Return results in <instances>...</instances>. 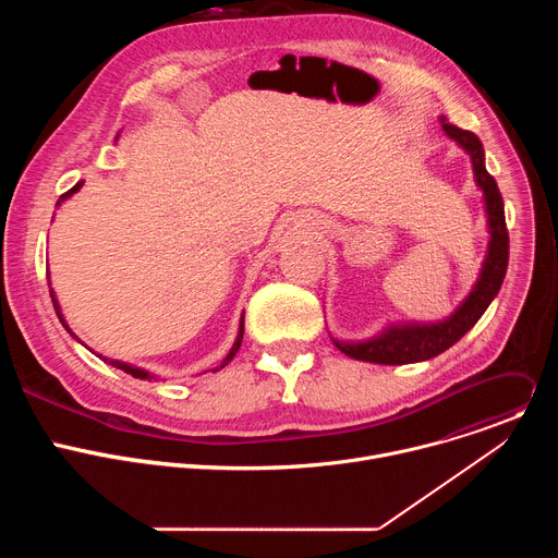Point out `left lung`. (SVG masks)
Instances as JSON below:
<instances>
[{"mask_svg":"<svg viewBox=\"0 0 558 558\" xmlns=\"http://www.w3.org/2000/svg\"><path fill=\"white\" fill-rule=\"evenodd\" d=\"M441 130L452 138L472 163L476 187L484 194V209L488 218V252L482 263L480 278H476L463 302L444 320L437 323H388L377 336L360 342H347L331 338L333 344L349 357L373 362V364H413L437 357L454 342H459L499 293L506 269H508V227L504 214V198L497 181L486 170V151L480 136L448 123L444 117Z\"/></svg>","mask_w":558,"mask_h":558,"instance_id":"8db88e82","label":"left lung"}]
</instances>
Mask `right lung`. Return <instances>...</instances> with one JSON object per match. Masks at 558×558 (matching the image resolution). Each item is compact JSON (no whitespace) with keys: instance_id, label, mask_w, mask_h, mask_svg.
Here are the masks:
<instances>
[{"instance_id":"add662e5","label":"right lung","mask_w":558,"mask_h":558,"mask_svg":"<svg viewBox=\"0 0 558 558\" xmlns=\"http://www.w3.org/2000/svg\"><path fill=\"white\" fill-rule=\"evenodd\" d=\"M82 185H84V181H78L72 190H68L59 201H57V207L65 201V198H70L72 194H76L78 190H82ZM50 284V282H48ZM50 298H52V304H54V311H57V315H59V320H61V325H63V329L76 340V342H82L78 340L74 333H72V329L68 327V323H65V317H63V313H61V306H59V300H57V295H54V291L50 289ZM243 333H245V315H241V325H238V336H235V340H233V344H231V349H229V353L222 357V362L216 366V368H211L214 373L216 371H220V368H225L231 360H233V355L238 353V349H241V342H243ZM84 344V342H82ZM88 349V347H86ZM93 351V349H90ZM95 353V351H93ZM97 357H101L104 362H108V364H112V366H117V368H121V371H125L128 375H132V377H136V379H147V381H151V379H156V375L154 373H149V371H145V368H138V366H132V364H128V362H121V360H110V357H104V355H97Z\"/></svg>"}]
</instances>
